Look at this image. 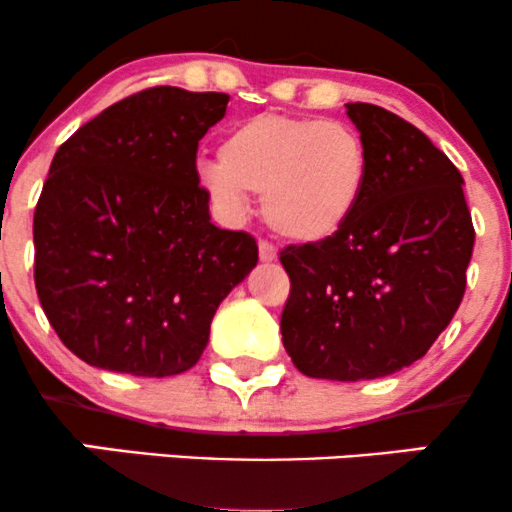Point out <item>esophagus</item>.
<instances>
[{
  "label": "esophagus",
  "mask_w": 512,
  "mask_h": 512,
  "mask_svg": "<svg viewBox=\"0 0 512 512\" xmlns=\"http://www.w3.org/2000/svg\"><path fill=\"white\" fill-rule=\"evenodd\" d=\"M260 260L262 262H274L276 260V248L267 240H260Z\"/></svg>",
  "instance_id": "esophagus-1"
}]
</instances>
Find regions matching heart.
Segmentation results:
<instances>
[{
    "mask_svg": "<svg viewBox=\"0 0 512 512\" xmlns=\"http://www.w3.org/2000/svg\"><path fill=\"white\" fill-rule=\"evenodd\" d=\"M211 199L243 211L262 195L269 228L293 243H322L351 221L373 175L361 132L346 122L264 113L228 129L221 161L199 168Z\"/></svg>",
    "mask_w": 512,
    "mask_h": 512,
    "instance_id": "heart-1",
    "label": "heart"
}]
</instances>
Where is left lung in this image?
<instances>
[{"instance_id":"left-lung-1","label":"left lung","mask_w":512,"mask_h":512,"mask_svg":"<svg viewBox=\"0 0 512 512\" xmlns=\"http://www.w3.org/2000/svg\"><path fill=\"white\" fill-rule=\"evenodd\" d=\"M373 175L337 236L289 245L284 349L310 378L373 380L411 366L460 308L474 226L462 175L411 122L346 103Z\"/></svg>"}]
</instances>
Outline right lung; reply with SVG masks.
<instances>
[{
    "label": "right lung",
    "instance_id": "1",
    "mask_svg": "<svg viewBox=\"0 0 512 512\" xmlns=\"http://www.w3.org/2000/svg\"><path fill=\"white\" fill-rule=\"evenodd\" d=\"M226 93L154 86L57 149L33 216L35 291L88 366L166 378L207 349L211 317L257 264L245 231L211 223L199 139Z\"/></svg>",
    "mask_w": 512,
    "mask_h": 512
}]
</instances>
